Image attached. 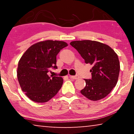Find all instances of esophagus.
Returning <instances> with one entry per match:
<instances>
[{"mask_svg":"<svg viewBox=\"0 0 134 134\" xmlns=\"http://www.w3.org/2000/svg\"><path fill=\"white\" fill-rule=\"evenodd\" d=\"M69 77L72 79H78L79 78V77L78 76H69Z\"/></svg>","mask_w":134,"mask_h":134,"instance_id":"1","label":"esophagus"}]
</instances>
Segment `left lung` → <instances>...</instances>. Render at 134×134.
<instances>
[{
  "instance_id": "1",
  "label": "left lung",
  "mask_w": 134,
  "mask_h": 134,
  "mask_svg": "<svg viewBox=\"0 0 134 134\" xmlns=\"http://www.w3.org/2000/svg\"><path fill=\"white\" fill-rule=\"evenodd\" d=\"M74 47L87 64L93 66L91 79H85L86 85L80 93L91 100L107 96L116 86L120 69L118 55L109 46L91 40L74 41Z\"/></svg>"
}]
</instances>
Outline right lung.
Instances as JSON below:
<instances>
[{
	"label": "right lung",
	"mask_w": 134,
	"mask_h": 134,
	"mask_svg": "<svg viewBox=\"0 0 134 134\" xmlns=\"http://www.w3.org/2000/svg\"><path fill=\"white\" fill-rule=\"evenodd\" d=\"M68 44L46 40L31 46L18 62L17 77L26 96L36 102H46L55 96L63 85L62 77L49 76L51 68H57L56 56Z\"/></svg>",
	"instance_id": "add662e5"
}]
</instances>
